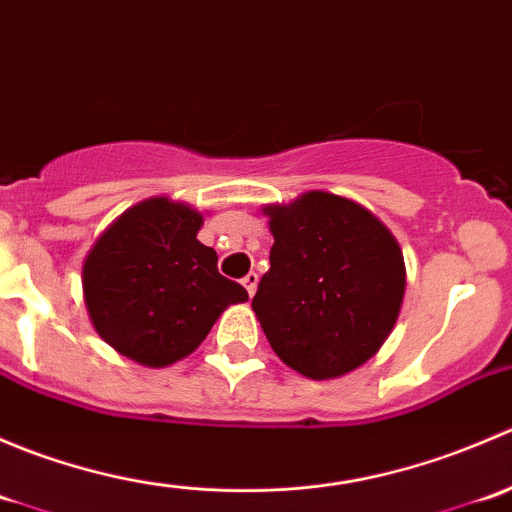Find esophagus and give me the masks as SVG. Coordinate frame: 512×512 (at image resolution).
I'll return each mask as SVG.
<instances>
[{"mask_svg":"<svg viewBox=\"0 0 512 512\" xmlns=\"http://www.w3.org/2000/svg\"><path fill=\"white\" fill-rule=\"evenodd\" d=\"M257 280H260V277H257V272H247L245 277H242V285H245V289H247V294H255V289H257Z\"/></svg>","mask_w":512,"mask_h":512,"instance_id":"1","label":"esophagus"}]
</instances>
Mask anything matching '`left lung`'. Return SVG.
Wrapping results in <instances>:
<instances>
[{"label": "left lung", "mask_w": 512, "mask_h": 512, "mask_svg": "<svg viewBox=\"0 0 512 512\" xmlns=\"http://www.w3.org/2000/svg\"><path fill=\"white\" fill-rule=\"evenodd\" d=\"M275 245L252 309L275 354L309 379H332L379 352L399 317V242L361 205L302 195L267 208Z\"/></svg>", "instance_id": "1"}]
</instances>
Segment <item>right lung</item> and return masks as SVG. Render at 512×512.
I'll use <instances>...</instances> for the list:
<instances>
[{
	"instance_id": "right-lung-1",
	"label": "right lung",
	"mask_w": 512,
	"mask_h": 512,
	"mask_svg": "<svg viewBox=\"0 0 512 512\" xmlns=\"http://www.w3.org/2000/svg\"><path fill=\"white\" fill-rule=\"evenodd\" d=\"M200 225L188 205L153 198L98 237L84 262V299L116 352L146 366L173 364L200 347L227 304L247 299L195 237Z\"/></svg>"
}]
</instances>
